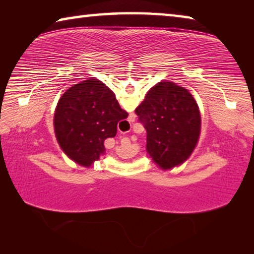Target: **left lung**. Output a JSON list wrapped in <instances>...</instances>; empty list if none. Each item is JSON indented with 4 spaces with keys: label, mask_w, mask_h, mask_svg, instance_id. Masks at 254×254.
Masks as SVG:
<instances>
[{
    "label": "left lung",
    "mask_w": 254,
    "mask_h": 254,
    "mask_svg": "<svg viewBox=\"0 0 254 254\" xmlns=\"http://www.w3.org/2000/svg\"><path fill=\"white\" fill-rule=\"evenodd\" d=\"M147 131V151L162 169L178 166L190 156L200 132V114L187 89L160 81L135 109Z\"/></svg>",
    "instance_id": "8db88e82"
}]
</instances>
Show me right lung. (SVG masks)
Wrapping results in <instances>:
<instances>
[{
	"label": "right lung",
	"mask_w": 254,
	"mask_h": 254,
	"mask_svg": "<svg viewBox=\"0 0 254 254\" xmlns=\"http://www.w3.org/2000/svg\"><path fill=\"white\" fill-rule=\"evenodd\" d=\"M127 115L105 84L84 80L60 97L54 119L56 136L68 157L88 167L104 153L105 139L117 135L119 121Z\"/></svg>",
	"instance_id": "add662e5"
}]
</instances>
